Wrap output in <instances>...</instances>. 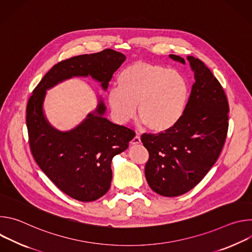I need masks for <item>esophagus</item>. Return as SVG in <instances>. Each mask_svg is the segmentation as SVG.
I'll return each instance as SVG.
<instances>
[{
	"label": "esophagus",
	"instance_id": "34e87169",
	"mask_svg": "<svg viewBox=\"0 0 252 252\" xmlns=\"http://www.w3.org/2000/svg\"><path fill=\"white\" fill-rule=\"evenodd\" d=\"M139 142H140V137H139L138 134H136V135L131 139V141H130L131 145H138Z\"/></svg>",
	"mask_w": 252,
	"mask_h": 252
}]
</instances>
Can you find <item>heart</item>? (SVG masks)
I'll list each match as a JSON object with an SVG mask.
<instances>
[{"mask_svg": "<svg viewBox=\"0 0 252 252\" xmlns=\"http://www.w3.org/2000/svg\"><path fill=\"white\" fill-rule=\"evenodd\" d=\"M189 87L176 70L135 62L126 66L118 77V87L109 90L107 103L114 120L127 123L136 112L138 119L156 132L171 128L182 118L189 99Z\"/></svg>", "mask_w": 252, "mask_h": 252, "instance_id": "b5f03b06", "label": "heart"}]
</instances>
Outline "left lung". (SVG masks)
<instances>
[{
  "instance_id": "1",
  "label": "left lung",
  "mask_w": 252,
  "mask_h": 252,
  "mask_svg": "<svg viewBox=\"0 0 252 252\" xmlns=\"http://www.w3.org/2000/svg\"><path fill=\"white\" fill-rule=\"evenodd\" d=\"M169 58L186 63L184 58ZM194 84L185 112L168 130L143 133L141 142L150 158L145 174L151 189L172 197L193 189L218 160L228 129L229 106L225 93L199 59L189 56Z\"/></svg>"
}]
</instances>
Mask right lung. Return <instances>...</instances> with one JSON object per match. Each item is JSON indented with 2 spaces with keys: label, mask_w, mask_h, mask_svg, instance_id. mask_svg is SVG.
Instances as JSON below:
<instances>
[{
  "label": "right lung",
  "mask_w": 252,
  "mask_h": 252,
  "mask_svg": "<svg viewBox=\"0 0 252 252\" xmlns=\"http://www.w3.org/2000/svg\"><path fill=\"white\" fill-rule=\"evenodd\" d=\"M125 60L124 54L105 49L62 61L34 88L27 104L29 143L35 162L58 189L80 201H94L110 189L112 159L127 149L135 133L106 120L101 99L77 127L60 131L44 115L46 91L73 77L89 76L106 91Z\"/></svg>",
  "instance_id": "right-lung-1"
}]
</instances>
